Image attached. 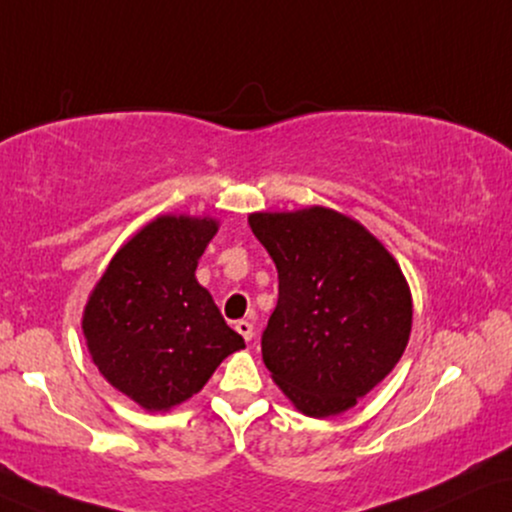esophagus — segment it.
Returning a JSON list of instances; mask_svg holds the SVG:
<instances>
[{
    "mask_svg": "<svg viewBox=\"0 0 512 512\" xmlns=\"http://www.w3.org/2000/svg\"><path fill=\"white\" fill-rule=\"evenodd\" d=\"M236 331L243 335V340H245V342H250V340H252V335H255V328H252V321H248V319L238 321V323H236Z\"/></svg>",
    "mask_w": 512,
    "mask_h": 512,
    "instance_id": "1",
    "label": "esophagus"
}]
</instances>
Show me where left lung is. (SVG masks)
Masks as SVG:
<instances>
[{"instance_id": "left-lung-1", "label": "left lung", "mask_w": 512, "mask_h": 512, "mask_svg": "<svg viewBox=\"0 0 512 512\" xmlns=\"http://www.w3.org/2000/svg\"><path fill=\"white\" fill-rule=\"evenodd\" d=\"M248 224L278 271L264 366L304 416L352 409L409 342L413 304L399 264L359 222L328 208L255 212Z\"/></svg>"}]
</instances>
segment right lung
<instances>
[{
    "mask_svg": "<svg viewBox=\"0 0 512 512\" xmlns=\"http://www.w3.org/2000/svg\"><path fill=\"white\" fill-rule=\"evenodd\" d=\"M217 222L163 215L134 234L103 271L82 316L92 361L146 411H170L203 390L245 347L226 326L196 267Z\"/></svg>",
    "mask_w": 512,
    "mask_h": 512,
    "instance_id": "add662e5",
    "label": "right lung"
}]
</instances>
